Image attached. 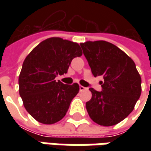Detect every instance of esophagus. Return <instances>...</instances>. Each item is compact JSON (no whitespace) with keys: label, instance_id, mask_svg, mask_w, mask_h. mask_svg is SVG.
I'll list each match as a JSON object with an SVG mask.
<instances>
[{"label":"esophagus","instance_id":"esophagus-1","mask_svg":"<svg viewBox=\"0 0 151 151\" xmlns=\"http://www.w3.org/2000/svg\"><path fill=\"white\" fill-rule=\"evenodd\" d=\"M85 90H86V87L82 86H80V91H83Z\"/></svg>","mask_w":151,"mask_h":151}]
</instances>
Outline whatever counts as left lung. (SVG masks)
Segmentation results:
<instances>
[{
  "instance_id": "1",
  "label": "left lung",
  "mask_w": 151,
  "mask_h": 151,
  "mask_svg": "<svg viewBox=\"0 0 151 151\" xmlns=\"http://www.w3.org/2000/svg\"><path fill=\"white\" fill-rule=\"evenodd\" d=\"M94 76L103 77L101 91L93 88L86 103L90 118L102 126H113L127 118L141 94V77L134 62L116 45L107 41L81 44Z\"/></svg>"
}]
</instances>
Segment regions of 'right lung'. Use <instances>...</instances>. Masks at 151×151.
I'll return each mask as SVG.
<instances>
[{
	"label": "right lung",
	"mask_w": 151,
	"mask_h": 151,
	"mask_svg": "<svg viewBox=\"0 0 151 151\" xmlns=\"http://www.w3.org/2000/svg\"><path fill=\"white\" fill-rule=\"evenodd\" d=\"M77 43L53 37L38 44L23 61L18 84L23 106L35 120L53 124L63 119L77 95V83L65 85L55 81L67 73L74 58L81 56Z\"/></svg>",
	"instance_id": "add662e5"
}]
</instances>
